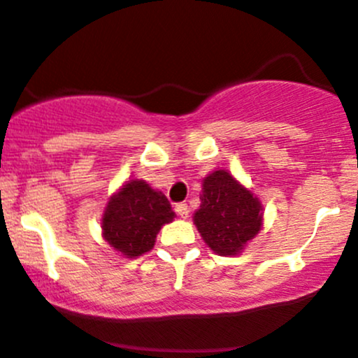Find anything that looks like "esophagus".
<instances>
[{
	"mask_svg": "<svg viewBox=\"0 0 358 358\" xmlns=\"http://www.w3.org/2000/svg\"><path fill=\"white\" fill-rule=\"evenodd\" d=\"M175 211H176V215H178L180 218H187V217H189V208H187L185 203H178V204H176Z\"/></svg>",
	"mask_w": 358,
	"mask_h": 358,
	"instance_id": "34e87169",
	"label": "esophagus"
}]
</instances>
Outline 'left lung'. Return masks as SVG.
Segmentation results:
<instances>
[{
	"label": "left lung",
	"instance_id": "1",
	"mask_svg": "<svg viewBox=\"0 0 358 358\" xmlns=\"http://www.w3.org/2000/svg\"><path fill=\"white\" fill-rule=\"evenodd\" d=\"M199 199L194 225L217 255H239L262 229V203L227 169L218 168L204 176Z\"/></svg>",
	"mask_w": 358,
	"mask_h": 358
}]
</instances>
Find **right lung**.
<instances>
[{"label":"right lung","mask_w":358,"mask_h":358,"mask_svg":"<svg viewBox=\"0 0 358 358\" xmlns=\"http://www.w3.org/2000/svg\"><path fill=\"white\" fill-rule=\"evenodd\" d=\"M175 217L161 190L133 178L108 197L101 215V234L126 259H136L154 248L161 227Z\"/></svg>","instance_id":"1"}]
</instances>
